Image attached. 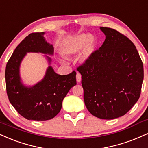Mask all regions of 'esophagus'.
I'll list each match as a JSON object with an SVG mask.
<instances>
[{
    "mask_svg": "<svg viewBox=\"0 0 148 148\" xmlns=\"http://www.w3.org/2000/svg\"><path fill=\"white\" fill-rule=\"evenodd\" d=\"M81 81V74L78 72L77 74H76V81L80 82Z\"/></svg>",
    "mask_w": 148,
    "mask_h": 148,
    "instance_id": "1",
    "label": "esophagus"
}]
</instances>
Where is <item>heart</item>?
<instances>
[{"mask_svg": "<svg viewBox=\"0 0 148 148\" xmlns=\"http://www.w3.org/2000/svg\"><path fill=\"white\" fill-rule=\"evenodd\" d=\"M85 46L84 56L86 58L92 54L95 46L94 39L90 34H81L67 40L63 46V51L67 54H74L83 50Z\"/></svg>", "mask_w": 148, "mask_h": 148, "instance_id": "b5f03b06", "label": "heart"}]
</instances>
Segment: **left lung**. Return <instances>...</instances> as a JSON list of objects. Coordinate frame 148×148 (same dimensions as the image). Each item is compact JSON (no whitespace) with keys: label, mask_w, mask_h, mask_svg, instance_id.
<instances>
[{"label":"left lung","mask_w":148,"mask_h":148,"mask_svg":"<svg viewBox=\"0 0 148 148\" xmlns=\"http://www.w3.org/2000/svg\"><path fill=\"white\" fill-rule=\"evenodd\" d=\"M106 39L77 67L81 74L88 111L101 119L125 115L139 99L143 65L134 44L110 27H101Z\"/></svg>","instance_id":"8db88e82"}]
</instances>
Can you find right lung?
Instances as JSON below:
<instances>
[{"label": "right lung", "instance_id": "add662e5", "mask_svg": "<svg viewBox=\"0 0 148 148\" xmlns=\"http://www.w3.org/2000/svg\"><path fill=\"white\" fill-rule=\"evenodd\" d=\"M44 32L30 34L17 46L5 69V83L10 102L22 116L28 120L47 121L59 113L63 100L76 85L75 71L59 75L48 67L45 76L32 88L21 83L19 66L27 52L53 54V46L45 41ZM50 62L51 59L48 58Z\"/></svg>", "mask_w": 148, "mask_h": 148}]
</instances>
